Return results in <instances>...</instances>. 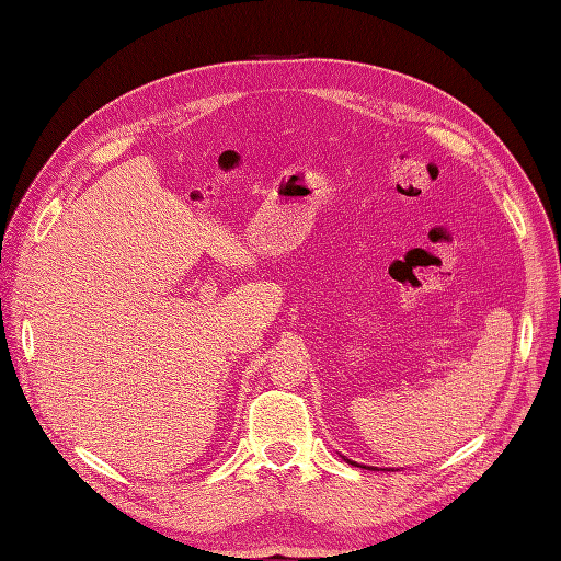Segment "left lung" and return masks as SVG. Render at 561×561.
<instances>
[{"label":"left lung","instance_id":"1","mask_svg":"<svg viewBox=\"0 0 561 561\" xmlns=\"http://www.w3.org/2000/svg\"><path fill=\"white\" fill-rule=\"evenodd\" d=\"M344 461H348L351 466H360V463H355V461H351V458H346V456H344ZM360 468H367V470H369V466H360ZM371 470H375V468H371ZM383 470H386V468H383Z\"/></svg>","mask_w":561,"mask_h":561}]
</instances>
